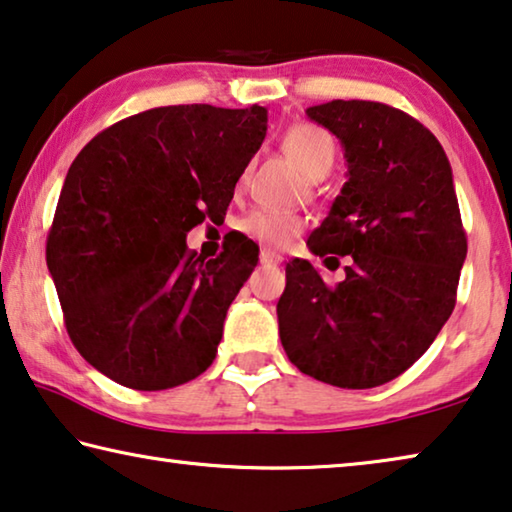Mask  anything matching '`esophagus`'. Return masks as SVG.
<instances>
[{
  "label": "esophagus",
  "mask_w": 512,
  "mask_h": 512,
  "mask_svg": "<svg viewBox=\"0 0 512 512\" xmlns=\"http://www.w3.org/2000/svg\"><path fill=\"white\" fill-rule=\"evenodd\" d=\"M283 261V256L279 251H272V249H261V263L263 265H279Z\"/></svg>",
  "instance_id": "obj_1"
}]
</instances>
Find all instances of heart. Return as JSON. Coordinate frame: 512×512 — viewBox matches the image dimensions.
Listing matches in <instances>:
<instances>
[{
	"label": "heart",
	"instance_id": "obj_1",
	"mask_svg": "<svg viewBox=\"0 0 512 512\" xmlns=\"http://www.w3.org/2000/svg\"><path fill=\"white\" fill-rule=\"evenodd\" d=\"M283 151L297 164L309 180H320L332 171L336 162V144L327 130L313 123H295L283 132ZM247 174L238 180V190L245 185ZM306 219L300 212L277 208H254L238 222V229L247 238L265 247H286L297 233H302Z\"/></svg>",
	"mask_w": 512,
	"mask_h": 512
}]
</instances>
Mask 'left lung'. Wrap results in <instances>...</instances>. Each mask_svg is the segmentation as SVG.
<instances>
[{
  "label": "left lung",
  "mask_w": 512,
  "mask_h": 512,
  "mask_svg": "<svg viewBox=\"0 0 512 512\" xmlns=\"http://www.w3.org/2000/svg\"><path fill=\"white\" fill-rule=\"evenodd\" d=\"M306 114L348 160V183L306 245L327 267L338 256L348 265L338 283L304 258L286 265L281 345L320 382L373 389L405 373L453 313L467 235L451 164L426 125L384 102L332 100Z\"/></svg>",
  "instance_id": "8db88e82"
}]
</instances>
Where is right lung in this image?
Here are the masks:
<instances>
[{
	"mask_svg": "<svg viewBox=\"0 0 512 512\" xmlns=\"http://www.w3.org/2000/svg\"><path fill=\"white\" fill-rule=\"evenodd\" d=\"M265 130L258 105L155 107L98 132L70 164L45 256L70 341L109 380L162 391L212 364L258 247L233 235L206 261L185 238L226 215Z\"/></svg>",
	"mask_w": 512,
	"mask_h": 512,
	"instance_id": "obj_1",
	"label": "right lung"
}]
</instances>
